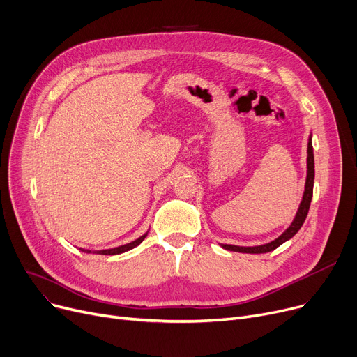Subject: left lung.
I'll return each instance as SVG.
<instances>
[{
  "label": "left lung",
  "mask_w": 357,
  "mask_h": 357,
  "mask_svg": "<svg viewBox=\"0 0 357 357\" xmlns=\"http://www.w3.org/2000/svg\"><path fill=\"white\" fill-rule=\"evenodd\" d=\"M312 188H314V152H312V142L311 136L308 140V158H307V181H305V191L303 195V201L299 204V208L296 211V215L292 221L291 226L280 234L278 238H275L271 243H266V245L261 246H253V248H243V246H234V245H221L222 249L230 250V252H240V253H268L279 248L282 243L287 240L292 238L298 230L303 227V224L307 218L308 210H310V204L312 199Z\"/></svg>",
  "instance_id": "8db88e82"
}]
</instances>
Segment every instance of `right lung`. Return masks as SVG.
<instances>
[{"label":"right lung","instance_id":"1","mask_svg":"<svg viewBox=\"0 0 357 357\" xmlns=\"http://www.w3.org/2000/svg\"><path fill=\"white\" fill-rule=\"evenodd\" d=\"M146 236H147V233H144L143 236H140V237H139V238H136L135 241L127 243V245H123V246H119V248H114V249L97 250V252H93V253H98V255H120V253H124V252H127V250H131V249H135L136 246H139L140 243L146 238ZM82 250H84V249H82ZM84 252H86V253H92L91 250H84Z\"/></svg>","mask_w":357,"mask_h":357}]
</instances>
